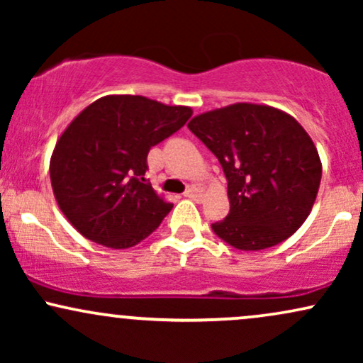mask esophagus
Listing matches in <instances>:
<instances>
[{"label":"esophagus","mask_w":363,"mask_h":363,"mask_svg":"<svg viewBox=\"0 0 363 363\" xmlns=\"http://www.w3.org/2000/svg\"><path fill=\"white\" fill-rule=\"evenodd\" d=\"M184 196H186V198L194 199V201H199V199H201L203 193H201V189H199V187H196V186H189V187H187V189H186Z\"/></svg>","instance_id":"esophagus-1"}]
</instances>
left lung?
Segmentation results:
<instances>
[{
	"mask_svg": "<svg viewBox=\"0 0 363 363\" xmlns=\"http://www.w3.org/2000/svg\"><path fill=\"white\" fill-rule=\"evenodd\" d=\"M187 128L222 164L230 211L211 225L240 251L283 242L302 227L318 196L323 164L314 141L289 112L237 102L194 116Z\"/></svg>",
	"mask_w": 363,
	"mask_h": 363,
	"instance_id": "left-lung-1",
	"label": "left lung"
}]
</instances>
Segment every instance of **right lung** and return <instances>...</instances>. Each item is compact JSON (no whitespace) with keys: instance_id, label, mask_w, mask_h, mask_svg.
<instances>
[{"instance_id":"obj_1","label":"right lung","mask_w":363,"mask_h":363,"mask_svg":"<svg viewBox=\"0 0 363 363\" xmlns=\"http://www.w3.org/2000/svg\"><path fill=\"white\" fill-rule=\"evenodd\" d=\"M193 116L143 95H106L61 133L49 162L54 198L83 237L111 249L141 242L172 210L148 182L147 155Z\"/></svg>"}]
</instances>
